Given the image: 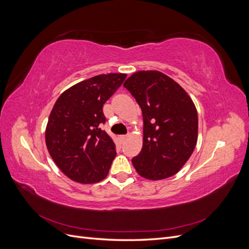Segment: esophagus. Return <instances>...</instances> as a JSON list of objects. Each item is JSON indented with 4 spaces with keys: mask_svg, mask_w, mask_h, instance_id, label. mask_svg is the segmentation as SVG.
<instances>
[{
    "mask_svg": "<svg viewBox=\"0 0 249 249\" xmlns=\"http://www.w3.org/2000/svg\"><path fill=\"white\" fill-rule=\"evenodd\" d=\"M126 138H127V136H125V135H123V136H119V140L122 141V142L125 141V140H126Z\"/></svg>",
    "mask_w": 249,
    "mask_h": 249,
    "instance_id": "1",
    "label": "esophagus"
}]
</instances>
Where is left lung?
Returning a JSON list of instances; mask_svg holds the SVG:
<instances>
[{
  "instance_id": "obj_1",
  "label": "left lung",
  "mask_w": 249,
  "mask_h": 249,
  "mask_svg": "<svg viewBox=\"0 0 249 249\" xmlns=\"http://www.w3.org/2000/svg\"><path fill=\"white\" fill-rule=\"evenodd\" d=\"M142 110L143 146L132 159L152 180L172 177L189 160L197 142L198 117L191 97L166 74L140 71L124 84Z\"/></svg>"
}]
</instances>
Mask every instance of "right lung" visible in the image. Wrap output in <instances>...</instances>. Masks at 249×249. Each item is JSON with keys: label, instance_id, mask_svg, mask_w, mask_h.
Masks as SVG:
<instances>
[{"label": "right lung", "instance_id": "obj_1", "mask_svg": "<svg viewBox=\"0 0 249 249\" xmlns=\"http://www.w3.org/2000/svg\"><path fill=\"white\" fill-rule=\"evenodd\" d=\"M125 78V73H107L82 81L66 89L51 111L46 129L48 150L74 182L93 184L108 175L116 149L101 130L106 122L103 106Z\"/></svg>", "mask_w": 249, "mask_h": 249}]
</instances>
